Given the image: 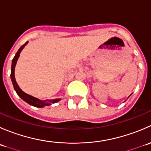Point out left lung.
Instances as JSON below:
<instances>
[{"label":"left lung","instance_id":"8db88e82","mask_svg":"<svg viewBox=\"0 0 151 151\" xmlns=\"http://www.w3.org/2000/svg\"><path fill=\"white\" fill-rule=\"evenodd\" d=\"M131 95H132V94H131ZM131 95H130V96H131ZM129 97H128V98H129Z\"/></svg>","mask_w":151,"mask_h":151}]
</instances>
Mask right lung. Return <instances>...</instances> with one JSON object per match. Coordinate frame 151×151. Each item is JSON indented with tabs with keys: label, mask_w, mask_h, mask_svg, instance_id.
I'll return each mask as SVG.
<instances>
[{
	"label": "right lung",
	"mask_w": 151,
	"mask_h": 151,
	"mask_svg": "<svg viewBox=\"0 0 151 151\" xmlns=\"http://www.w3.org/2000/svg\"><path fill=\"white\" fill-rule=\"evenodd\" d=\"M28 42H25V44H24L22 46H21L20 48L18 50V51L17 52L16 55L14 57L13 60H12V68H11V80H12V84H13L14 88L15 91L17 93V95L22 99L23 101H25V102H27L30 105H32L33 106H36V107H44V106H50L52 104H54V103L58 102L59 101H60V99H50V100H40L39 99L36 98L34 96H32L29 95V94L26 93L24 91H22L20 89V88L19 87L17 83L16 80H15V75H14V69L15 66H16L18 58L19 57V55L20 52H22V50H23L24 47L28 45Z\"/></svg>",
	"instance_id": "obj_1"
}]
</instances>
